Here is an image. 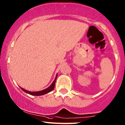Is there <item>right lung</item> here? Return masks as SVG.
Returning a JSON list of instances; mask_svg holds the SVG:
<instances>
[{
    "label": "right lung",
    "instance_id": "add662e5",
    "mask_svg": "<svg viewBox=\"0 0 125 125\" xmlns=\"http://www.w3.org/2000/svg\"><path fill=\"white\" fill-rule=\"evenodd\" d=\"M57 74L56 78H55L54 80L53 81V82L52 83V84L51 85H50V86L48 87V88L45 89V90H43L40 91H37V92H30V91H27V90H25V89H23V88H21V89H22V90H23L24 92H26V93L29 94L31 95H34V96H40V95H42L46 94L48 93V92L52 91V90H53V89L54 88L55 83H56V79H57Z\"/></svg>",
    "mask_w": 125,
    "mask_h": 125
}]
</instances>
